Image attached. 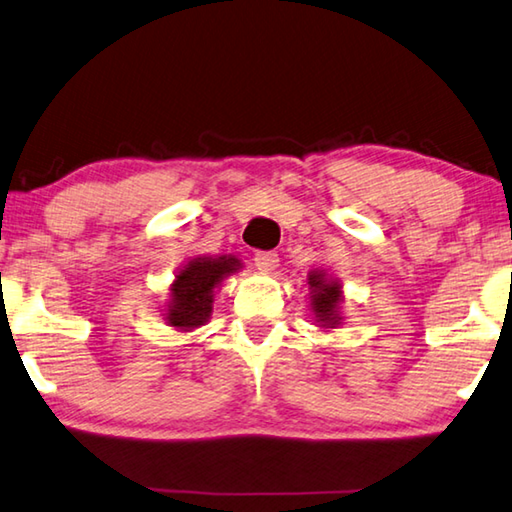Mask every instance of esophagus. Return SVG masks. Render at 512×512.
Returning a JSON list of instances; mask_svg holds the SVG:
<instances>
[{"label": "esophagus", "instance_id": "esophagus-1", "mask_svg": "<svg viewBox=\"0 0 512 512\" xmlns=\"http://www.w3.org/2000/svg\"><path fill=\"white\" fill-rule=\"evenodd\" d=\"M253 259L259 271H275L277 262H280V257H277L275 250H257Z\"/></svg>", "mask_w": 512, "mask_h": 512}]
</instances>
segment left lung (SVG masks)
Masks as SVG:
<instances>
[{
  "label": "left lung",
  "instance_id": "obj_1",
  "mask_svg": "<svg viewBox=\"0 0 512 512\" xmlns=\"http://www.w3.org/2000/svg\"><path fill=\"white\" fill-rule=\"evenodd\" d=\"M309 288L313 291L311 304L315 311V318L324 324H338V302H340V286L336 282L324 280L322 273L309 275Z\"/></svg>",
  "mask_w": 512,
  "mask_h": 512
}]
</instances>
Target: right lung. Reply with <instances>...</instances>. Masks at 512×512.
<instances>
[{
	"mask_svg": "<svg viewBox=\"0 0 512 512\" xmlns=\"http://www.w3.org/2000/svg\"><path fill=\"white\" fill-rule=\"evenodd\" d=\"M239 259L235 257H197L176 275L172 284V302L167 309V322L176 329H194L206 324L212 311V291L226 275L235 273Z\"/></svg>",
	"mask_w": 512,
	"mask_h": 512,
	"instance_id": "obj_1",
	"label": "right lung"
}]
</instances>
